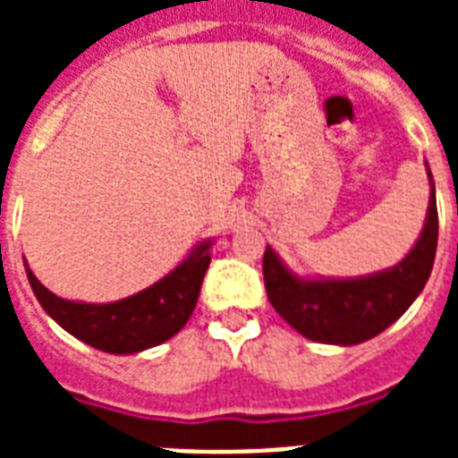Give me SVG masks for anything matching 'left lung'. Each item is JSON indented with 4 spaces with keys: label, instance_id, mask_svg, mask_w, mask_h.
Masks as SVG:
<instances>
[{
    "label": "left lung",
    "instance_id": "obj_1",
    "mask_svg": "<svg viewBox=\"0 0 458 458\" xmlns=\"http://www.w3.org/2000/svg\"><path fill=\"white\" fill-rule=\"evenodd\" d=\"M430 178L426 225L397 266L361 278H300L271 247L264 254L266 293L273 309L313 342L359 344L390 327L423 293L437 250V201Z\"/></svg>",
    "mask_w": 458,
    "mask_h": 458
}]
</instances>
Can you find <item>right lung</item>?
<instances>
[{"label": "right lung", "instance_id": "add662e5", "mask_svg": "<svg viewBox=\"0 0 458 458\" xmlns=\"http://www.w3.org/2000/svg\"><path fill=\"white\" fill-rule=\"evenodd\" d=\"M208 250L211 240H204L158 283L109 304L61 300L35 278L28 266L25 273L42 309L66 333L109 354H135L171 340L190 320L199 297L201 280L211 264Z\"/></svg>", "mask_w": 458, "mask_h": 458}]
</instances>
